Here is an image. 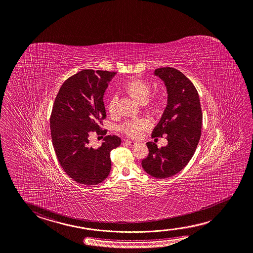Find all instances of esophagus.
Returning <instances> with one entry per match:
<instances>
[{
    "label": "esophagus",
    "mask_w": 253,
    "mask_h": 253,
    "mask_svg": "<svg viewBox=\"0 0 253 253\" xmlns=\"http://www.w3.org/2000/svg\"><path fill=\"white\" fill-rule=\"evenodd\" d=\"M125 143H126L127 145H129V146H131V147L137 145V143H136V142H134V141L131 140H125Z\"/></svg>",
    "instance_id": "1"
}]
</instances>
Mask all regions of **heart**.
I'll return each mask as SVG.
<instances>
[{"instance_id": "heart-1", "label": "heart", "mask_w": 253, "mask_h": 253, "mask_svg": "<svg viewBox=\"0 0 253 253\" xmlns=\"http://www.w3.org/2000/svg\"><path fill=\"white\" fill-rule=\"evenodd\" d=\"M125 91L128 95L139 104H145L151 94V86L149 84L139 79H132L125 84ZM116 96L111 97L108 101V110L110 114H115L116 111ZM165 108V103L162 100H154L147 103V110L154 116H161ZM147 122L141 120L128 121L125 125H122L121 129L125 134L131 137H137L141 131L147 127Z\"/></svg>"}]
</instances>
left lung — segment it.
Returning a JSON list of instances; mask_svg holds the SVG:
<instances>
[{
  "instance_id": "obj_1",
  "label": "left lung",
  "mask_w": 253,
  "mask_h": 253,
  "mask_svg": "<svg viewBox=\"0 0 253 253\" xmlns=\"http://www.w3.org/2000/svg\"><path fill=\"white\" fill-rule=\"evenodd\" d=\"M164 82L168 93L167 106L152 136L166 137L168 145L158 148L146 143L148 156L142 168L155 178H167L177 174L194 154L201 136L202 112L198 91L181 71L170 67L153 71Z\"/></svg>"
}]
</instances>
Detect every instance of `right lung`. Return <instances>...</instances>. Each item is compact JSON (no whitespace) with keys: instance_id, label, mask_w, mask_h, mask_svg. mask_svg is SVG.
<instances>
[{"instance_id":"obj_1","label":"right lung","mask_w":253,"mask_h":253,"mask_svg":"<svg viewBox=\"0 0 253 253\" xmlns=\"http://www.w3.org/2000/svg\"><path fill=\"white\" fill-rule=\"evenodd\" d=\"M116 72L84 70L67 79L59 90L50 117L52 142L59 162L71 179L96 185L111 170L110 152L121 145L120 137L107 136L99 148L89 145L90 131L106 118L103 97ZM105 131V130H104Z\"/></svg>"}]
</instances>
